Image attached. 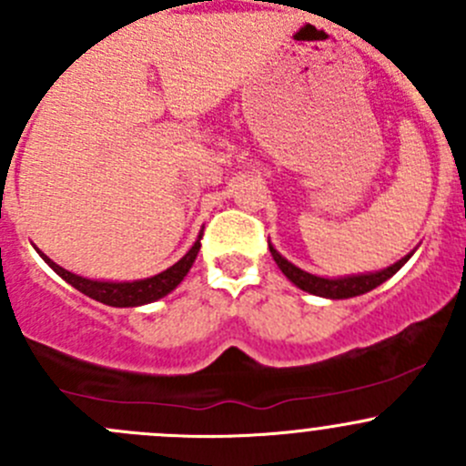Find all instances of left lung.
Returning a JSON list of instances; mask_svg holds the SVG:
<instances>
[{
	"label": "left lung",
	"instance_id": "1",
	"mask_svg": "<svg viewBox=\"0 0 466 466\" xmlns=\"http://www.w3.org/2000/svg\"><path fill=\"white\" fill-rule=\"evenodd\" d=\"M268 248H270V255L272 259L277 261V266H279V270L284 272V275L289 277L298 289L307 290V293H313V295H320V298H329V299H347V298H356V295L368 293V290L377 289V286L383 284L385 279H390V277H392L403 263L410 259V255H408L403 257V259H399L397 263H392L390 268H385V270L370 272V275H351V277H338V279H324V277L304 272L302 268L286 261L284 257L270 246V243H268Z\"/></svg>",
	"mask_w": 466,
	"mask_h": 466
}]
</instances>
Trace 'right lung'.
<instances>
[{"label":"right lung","instance_id":"right-lung-1","mask_svg":"<svg viewBox=\"0 0 466 466\" xmlns=\"http://www.w3.org/2000/svg\"><path fill=\"white\" fill-rule=\"evenodd\" d=\"M200 238H203V232L198 234V241L194 243V248H191V250L187 252L180 261L173 263L171 268H167V270L159 272V275L148 277V279H137V281L86 279V277H78V275H74V272L60 268L58 263L51 261L49 257L42 255L40 250L37 252H40L42 259L49 263V266L54 268V270L58 272L65 281H67V284H72L74 289L81 290L83 295L96 299V302L107 304V307L124 309V307H142V304L155 302V299H159V298H164L167 293H171V290L176 289L182 279H185V275L189 272V268L194 266L196 257H198V250H200Z\"/></svg>","mask_w":466,"mask_h":466}]
</instances>
